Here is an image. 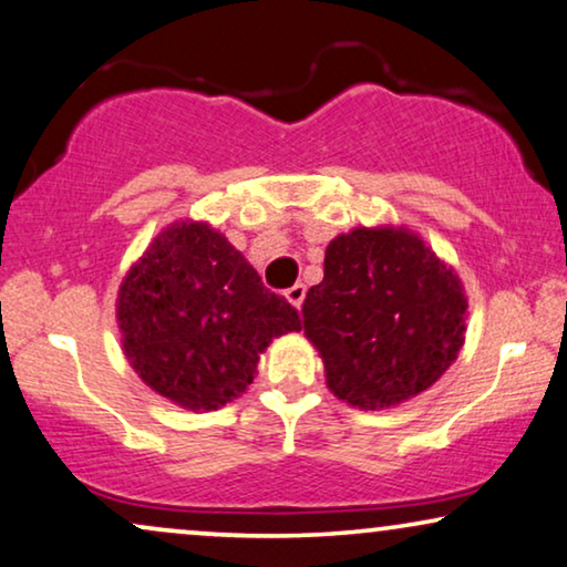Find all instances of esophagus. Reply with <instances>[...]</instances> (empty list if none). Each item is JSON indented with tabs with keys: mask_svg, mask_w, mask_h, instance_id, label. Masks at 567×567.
<instances>
[{
	"mask_svg": "<svg viewBox=\"0 0 567 567\" xmlns=\"http://www.w3.org/2000/svg\"><path fill=\"white\" fill-rule=\"evenodd\" d=\"M285 298H288L296 308H300V306H303V300H306V285H300V282L292 285V288L285 290Z\"/></svg>",
	"mask_w": 567,
	"mask_h": 567,
	"instance_id": "esophagus-1",
	"label": "esophagus"
}]
</instances>
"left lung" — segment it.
I'll return each mask as SVG.
<instances>
[{"label":"left lung","instance_id":"1","mask_svg":"<svg viewBox=\"0 0 567 567\" xmlns=\"http://www.w3.org/2000/svg\"><path fill=\"white\" fill-rule=\"evenodd\" d=\"M462 279L406 228H354L327 246L303 329L327 386L360 410H389L433 386L464 344Z\"/></svg>","mask_w":567,"mask_h":567}]
</instances>
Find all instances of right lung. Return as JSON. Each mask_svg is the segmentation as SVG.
<instances>
[{
    "label": "right lung",
    "mask_w": 567,
    "mask_h": 567,
    "mask_svg": "<svg viewBox=\"0 0 567 567\" xmlns=\"http://www.w3.org/2000/svg\"><path fill=\"white\" fill-rule=\"evenodd\" d=\"M116 319L142 381L184 410H220L298 311L207 223H173L121 279Z\"/></svg>",
    "instance_id": "obj_1"
}]
</instances>
